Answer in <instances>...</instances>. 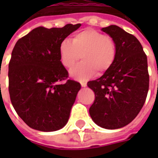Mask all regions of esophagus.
Returning <instances> with one entry per match:
<instances>
[{"mask_svg": "<svg viewBox=\"0 0 158 158\" xmlns=\"http://www.w3.org/2000/svg\"><path fill=\"white\" fill-rule=\"evenodd\" d=\"M81 86L83 88H85L87 86V83H85V82H81Z\"/></svg>", "mask_w": 158, "mask_h": 158, "instance_id": "esophagus-1", "label": "esophagus"}]
</instances>
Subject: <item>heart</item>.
Listing matches in <instances>:
<instances>
[{"label":"heart","mask_w":158,"mask_h":158,"mask_svg":"<svg viewBox=\"0 0 158 158\" xmlns=\"http://www.w3.org/2000/svg\"><path fill=\"white\" fill-rule=\"evenodd\" d=\"M116 52L112 38L94 29L79 32L72 41L64 39L59 48L60 62L65 68H71L82 57L83 61L69 71V74L79 81L88 80L96 71L102 74L110 69L115 62Z\"/></svg>","instance_id":"1"}]
</instances>
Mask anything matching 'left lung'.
<instances>
[{"label":"left lung","instance_id":"8db88e82","mask_svg":"<svg viewBox=\"0 0 158 158\" xmlns=\"http://www.w3.org/2000/svg\"><path fill=\"white\" fill-rule=\"evenodd\" d=\"M102 30L116 45V57L110 69L89 81L95 100L89 114L97 125L115 130L130 124L142 109L149 87L147 56L139 41L116 25Z\"/></svg>","mask_w":158,"mask_h":158}]
</instances>
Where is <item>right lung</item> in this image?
I'll use <instances>...</instances> for the list:
<instances>
[{"label":"right lung","instance_id":"obj_1","mask_svg":"<svg viewBox=\"0 0 158 158\" xmlns=\"http://www.w3.org/2000/svg\"><path fill=\"white\" fill-rule=\"evenodd\" d=\"M81 26L38 27L17 41L9 63V93L19 116L32 129L43 132L66 125L79 83L68 79L59 48L64 38Z\"/></svg>","mask_w":158,"mask_h":158}]
</instances>
